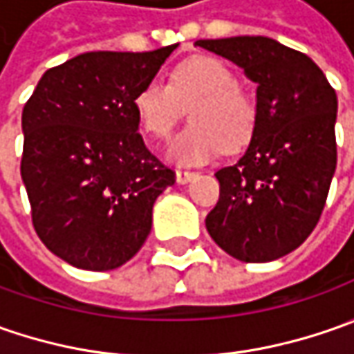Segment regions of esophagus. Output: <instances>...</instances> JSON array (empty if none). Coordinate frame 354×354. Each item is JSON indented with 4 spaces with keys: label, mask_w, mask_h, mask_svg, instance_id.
<instances>
[{
    "label": "esophagus",
    "mask_w": 354,
    "mask_h": 354,
    "mask_svg": "<svg viewBox=\"0 0 354 354\" xmlns=\"http://www.w3.org/2000/svg\"><path fill=\"white\" fill-rule=\"evenodd\" d=\"M197 177V173L195 171H183V169H179L177 173H175V179H177V183H189L191 179H195Z\"/></svg>",
    "instance_id": "esophagus-1"
}]
</instances>
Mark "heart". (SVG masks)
<instances>
[{
	"label": "heart",
	"instance_id": "obj_1",
	"mask_svg": "<svg viewBox=\"0 0 354 354\" xmlns=\"http://www.w3.org/2000/svg\"><path fill=\"white\" fill-rule=\"evenodd\" d=\"M142 129L153 140H167L189 108L191 124L173 140L171 161L203 165L223 149L238 151L254 136L258 102L238 84L236 73L216 57H193L177 64L169 84L151 78L133 98Z\"/></svg>",
	"mask_w": 354,
	"mask_h": 354
}]
</instances>
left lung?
Here are the masks:
<instances>
[{"mask_svg": "<svg viewBox=\"0 0 354 354\" xmlns=\"http://www.w3.org/2000/svg\"><path fill=\"white\" fill-rule=\"evenodd\" d=\"M197 47L258 84V124L246 153L214 175L211 238L242 262H272L313 232L337 167V94L307 55L268 37L203 39Z\"/></svg>", "mask_w": 354, "mask_h": 354, "instance_id": "left-lung-1", "label": "left lung"}]
</instances>
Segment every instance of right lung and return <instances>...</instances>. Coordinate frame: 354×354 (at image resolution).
Wrapping results in <instances>:
<instances>
[{"label": "right lung", "mask_w": 354, "mask_h": 354, "mask_svg": "<svg viewBox=\"0 0 354 354\" xmlns=\"http://www.w3.org/2000/svg\"><path fill=\"white\" fill-rule=\"evenodd\" d=\"M175 48L78 55L48 68L23 108L21 179L33 226L75 268L104 272L131 260L156 198L175 183L145 147L133 108Z\"/></svg>", "instance_id": "add662e5"}]
</instances>
